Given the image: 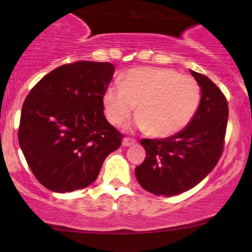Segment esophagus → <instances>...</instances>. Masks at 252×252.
Masks as SVG:
<instances>
[{"label":"esophagus","mask_w":252,"mask_h":252,"mask_svg":"<svg viewBox=\"0 0 252 252\" xmlns=\"http://www.w3.org/2000/svg\"><path fill=\"white\" fill-rule=\"evenodd\" d=\"M135 139L133 138H123V141H122V144H123V146H131V145L135 144Z\"/></svg>","instance_id":"obj_1"}]
</instances>
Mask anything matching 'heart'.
Wrapping results in <instances>:
<instances>
[{
    "instance_id": "heart-1",
    "label": "heart",
    "mask_w": 252,
    "mask_h": 252,
    "mask_svg": "<svg viewBox=\"0 0 252 252\" xmlns=\"http://www.w3.org/2000/svg\"><path fill=\"white\" fill-rule=\"evenodd\" d=\"M200 98L199 83L190 75L169 68L138 67L122 75L121 86L106 89L102 105L110 123L117 126L138 105L136 126L147 128L151 135L171 136L194 118Z\"/></svg>"
}]
</instances>
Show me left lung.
Returning a JSON list of instances; mask_svg holds the SVG:
<instances>
[{"label":"left lung","mask_w":252,"mask_h":252,"mask_svg":"<svg viewBox=\"0 0 252 252\" xmlns=\"http://www.w3.org/2000/svg\"><path fill=\"white\" fill-rule=\"evenodd\" d=\"M201 88L194 118L183 130L163 139H141L145 161L135 168L139 184L157 196L188 191L210 174L222 156L228 123V102L218 86L191 70Z\"/></svg>","instance_id":"1"}]
</instances>
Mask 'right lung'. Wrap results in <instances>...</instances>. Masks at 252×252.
<instances>
[{
    "instance_id": "1",
    "label": "right lung",
    "mask_w": 252,
    "mask_h": 252,
    "mask_svg": "<svg viewBox=\"0 0 252 252\" xmlns=\"http://www.w3.org/2000/svg\"><path fill=\"white\" fill-rule=\"evenodd\" d=\"M108 62L78 61L45 75L25 98L18 141L37 180L56 192L95 182L123 134L103 114L102 96L113 77Z\"/></svg>"
}]
</instances>
